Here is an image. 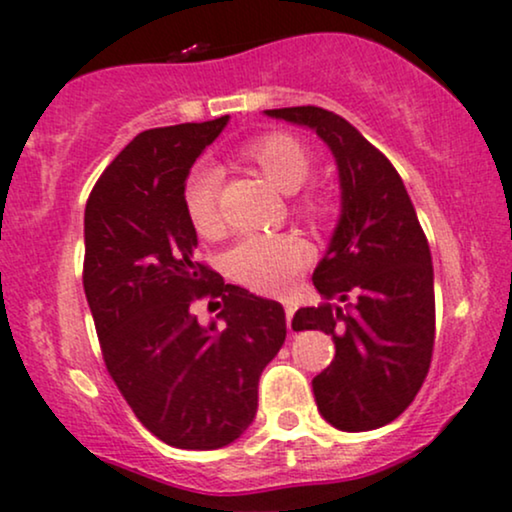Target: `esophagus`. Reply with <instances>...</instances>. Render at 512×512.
<instances>
[{
  "mask_svg": "<svg viewBox=\"0 0 512 512\" xmlns=\"http://www.w3.org/2000/svg\"><path fill=\"white\" fill-rule=\"evenodd\" d=\"M281 303H284V310H286V322H289V325H291L293 313H296V303L289 301V298H286V301H281Z\"/></svg>",
  "mask_w": 512,
  "mask_h": 512,
  "instance_id": "34e87169",
  "label": "esophagus"
}]
</instances>
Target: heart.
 <instances>
[{"instance_id":"1","label":"heart","mask_w":512,"mask_h":512,"mask_svg":"<svg viewBox=\"0 0 512 512\" xmlns=\"http://www.w3.org/2000/svg\"><path fill=\"white\" fill-rule=\"evenodd\" d=\"M240 158L255 166L272 185L293 192V209L310 221L330 219L334 197L325 187H298L313 173V154L301 139L286 132H267L240 146ZM182 209L197 236H221L223 221L219 209V173L199 166L182 185ZM310 250L296 233H255L240 238L226 252V274L238 284L260 293L289 291L296 276L308 262Z\"/></svg>"}]
</instances>
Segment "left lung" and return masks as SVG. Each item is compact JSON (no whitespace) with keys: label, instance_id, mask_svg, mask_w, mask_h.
Wrapping results in <instances>:
<instances>
[{"label":"left lung","instance_id":"left-lung-1","mask_svg":"<svg viewBox=\"0 0 512 512\" xmlns=\"http://www.w3.org/2000/svg\"><path fill=\"white\" fill-rule=\"evenodd\" d=\"M264 113L315 129L337 158L342 216L313 284L327 301L354 303L301 308L293 330L332 334L334 361L313 378L325 421L373 431L414 402L431 366L436 293L426 233L395 166L344 117L315 105Z\"/></svg>","mask_w":512,"mask_h":512}]
</instances>
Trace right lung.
Returning a JSON list of instances; mask_svg holds the SVG:
<instances>
[{
    "mask_svg": "<svg viewBox=\"0 0 512 512\" xmlns=\"http://www.w3.org/2000/svg\"><path fill=\"white\" fill-rule=\"evenodd\" d=\"M226 122L137 134L93 185L84 214V291L105 368L134 416L182 450L243 436L262 370L286 339L281 303L226 284L195 257L182 185ZM199 297L222 298L221 326L198 325Z\"/></svg>",
    "mask_w": 512,
    "mask_h": 512,
    "instance_id": "add662e5",
    "label": "right lung"
}]
</instances>
